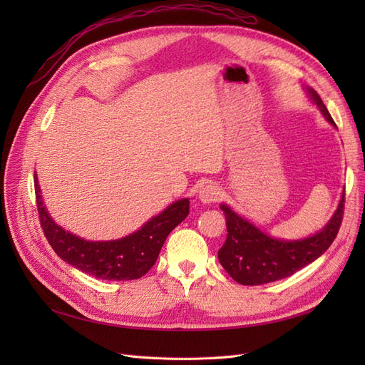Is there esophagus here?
<instances>
[{
	"mask_svg": "<svg viewBox=\"0 0 365 365\" xmlns=\"http://www.w3.org/2000/svg\"><path fill=\"white\" fill-rule=\"evenodd\" d=\"M220 197V187L216 184H208L200 190V201L202 204L216 202Z\"/></svg>",
	"mask_w": 365,
	"mask_h": 365,
	"instance_id": "obj_1",
	"label": "esophagus"
}]
</instances>
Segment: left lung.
<instances>
[{
  "mask_svg": "<svg viewBox=\"0 0 365 365\" xmlns=\"http://www.w3.org/2000/svg\"><path fill=\"white\" fill-rule=\"evenodd\" d=\"M306 91L324 118L336 128L318 93L309 86ZM344 200L342 193L336 212L322 231L311 237L298 240L274 239L250 220L235 213L228 205L220 204L228 231L225 244L217 251L220 264L231 275V279L240 284L256 286L289 277L306 264L317 260L332 245L344 215Z\"/></svg>",
  "mask_w": 365,
  "mask_h": 365,
  "instance_id": "obj_1",
  "label": "left lung"
}]
</instances>
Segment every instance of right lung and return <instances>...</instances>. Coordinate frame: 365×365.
I'll return each instance as SVG.
<instances>
[{"label": "right lung", "instance_id": "right-lung-1", "mask_svg": "<svg viewBox=\"0 0 365 365\" xmlns=\"http://www.w3.org/2000/svg\"><path fill=\"white\" fill-rule=\"evenodd\" d=\"M35 193L39 222L48 244L58 256L79 271L102 280H135L155 264L161 247L170 231L189 215V200L170 204L135 233L108 242H91L77 237L59 227L43 207L38 175Z\"/></svg>", "mask_w": 365, "mask_h": 365}]
</instances>
